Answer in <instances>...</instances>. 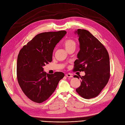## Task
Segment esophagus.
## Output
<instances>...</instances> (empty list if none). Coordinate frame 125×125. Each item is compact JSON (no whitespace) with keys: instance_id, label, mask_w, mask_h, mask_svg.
I'll return each mask as SVG.
<instances>
[{"instance_id":"obj_1","label":"esophagus","mask_w":125,"mask_h":125,"mask_svg":"<svg viewBox=\"0 0 125 125\" xmlns=\"http://www.w3.org/2000/svg\"><path fill=\"white\" fill-rule=\"evenodd\" d=\"M65 75L66 76V77H69V78H72V77H73V75H72V74L71 73H66V74H65Z\"/></svg>"}]
</instances>
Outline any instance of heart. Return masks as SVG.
<instances>
[{
    "label": "heart",
    "mask_w": 125,
    "mask_h": 125,
    "mask_svg": "<svg viewBox=\"0 0 125 125\" xmlns=\"http://www.w3.org/2000/svg\"><path fill=\"white\" fill-rule=\"evenodd\" d=\"M64 45L65 47L66 50L68 51V50L72 48H75L77 45V43L74 39H69L66 40L64 43Z\"/></svg>",
    "instance_id": "obj_1"
}]
</instances>
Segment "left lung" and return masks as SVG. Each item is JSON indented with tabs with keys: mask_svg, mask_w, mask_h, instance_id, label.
Masks as SVG:
<instances>
[{
	"mask_svg": "<svg viewBox=\"0 0 125 125\" xmlns=\"http://www.w3.org/2000/svg\"><path fill=\"white\" fill-rule=\"evenodd\" d=\"M75 32L79 35L80 50L73 71L85 73L84 76H80L81 85L76 91L83 98L90 99L98 95L108 82L109 56L104 45L89 31L78 29ZM74 77L80 78L77 75Z\"/></svg>",
	"mask_w": 125,
	"mask_h": 125,
	"instance_id": "left-lung-1",
	"label": "left lung"
}]
</instances>
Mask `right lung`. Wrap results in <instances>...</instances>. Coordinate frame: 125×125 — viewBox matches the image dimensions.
Here are the masks:
<instances>
[{"label":"right lung","mask_w":125,"mask_h":125,"mask_svg":"<svg viewBox=\"0 0 125 125\" xmlns=\"http://www.w3.org/2000/svg\"><path fill=\"white\" fill-rule=\"evenodd\" d=\"M66 32L59 31L40 33L20 51L17 63L18 82L31 101L41 103L47 100L64 77L62 72L47 74L43 66L52 61L54 48Z\"/></svg>","instance_id":"obj_1"}]
</instances>
